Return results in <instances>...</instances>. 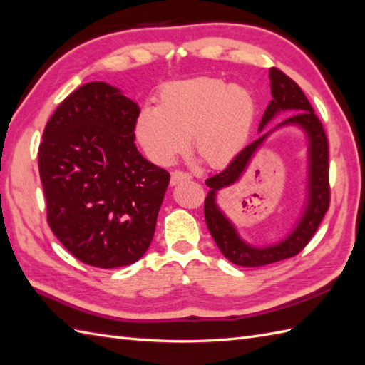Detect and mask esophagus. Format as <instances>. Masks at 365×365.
Listing matches in <instances>:
<instances>
[{
  "mask_svg": "<svg viewBox=\"0 0 365 365\" xmlns=\"http://www.w3.org/2000/svg\"><path fill=\"white\" fill-rule=\"evenodd\" d=\"M189 180H190V175H189V173L175 170V172L172 173V178H170V185H178L180 182L189 181Z\"/></svg>",
  "mask_w": 365,
  "mask_h": 365,
  "instance_id": "34e87169",
  "label": "esophagus"
}]
</instances>
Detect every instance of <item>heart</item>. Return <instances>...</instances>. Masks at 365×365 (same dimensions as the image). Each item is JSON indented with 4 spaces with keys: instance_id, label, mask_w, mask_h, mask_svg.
Returning <instances> with one entry per match:
<instances>
[{
    "instance_id": "1",
    "label": "heart",
    "mask_w": 365,
    "mask_h": 365,
    "mask_svg": "<svg viewBox=\"0 0 365 365\" xmlns=\"http://www.w3.org/2000/svg\"><path fill=\"white\" fill-rule=\"evenodd\" d=\"M255 101L251 91L225 80L200 77L165 85L158 106L142 108L135 125L138 142L158 165L172 164L189 147L209 167H225L251 135Z\"/></svg>"
}]
</instances>
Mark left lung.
<instances>
[{
	"mask_svg": "<svg viewBox=\"0 0 365 365\" xmlns=\"http://www.w3.org/2000/svg\"><path fill=\"white\" fill-rule=\"evenodd\" d=\"M272 99L266 106L259 133L262 135L252 144L245 147L223 172L206 180L210 187L204 201V217L212 238L229 262L246 268L264 266L289 259L299 254L314 235L330 206V185H328V142L322 123L313 111L304 91L280 69H269ZM294 110L297 114L271 130H262L280 112ZM294 126L304 133L307 140V168L304 183V204L295 225L279 242L269 245H252L239 235L233 222L219 207V192L236 183L245 173L255 155L275 130Z\"/></svg>",
	"mask_w": 365,
	"mask_h": 365,
	"instance_id": "1",
	"label": "left lung"
}]
</instances>
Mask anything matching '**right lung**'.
I'll use <instances>...</instances> for the list:
<instances>
[{"instance_id": "obj_1", "label": "right lung", "mask_w": 365, "mask_h": 365, "mask_svg": "<svg viewBox=\"0 0 365 365\" xmlns=\"http://www.w3.org/2000/svg\"><path fill=\"white\" fill-rule=\"evenodd\" d=\"M139 105L110 83L82 85L51 115L38 170L52 232L76 259L111 269L153 240L170 175L135 145Z\"/></svg>"}]
</instances>
